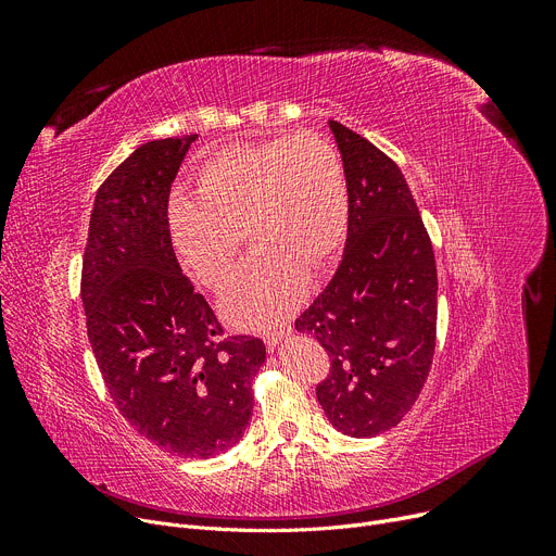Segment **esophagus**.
Returning a JSON list of instances; mask_svg holds the SVG:
<instances>
[{
    "label": "esophagus",
    "instance_id": "34e87169",
    "mask_svg": "<svg viewBox=\"0 0 556 556\" xmlns=\"http://www.w3.org/2000/svg\"><path fill=\"white\" fill-rule=\"evenodd\" d=\"M290 333H293V327H283V329H277V331H268L266 336H263V342H266L268 349H275L283 338H288Z\"/></svg>",
    "mask_w": 556,
    "mask_h": 556
}]
</instances>
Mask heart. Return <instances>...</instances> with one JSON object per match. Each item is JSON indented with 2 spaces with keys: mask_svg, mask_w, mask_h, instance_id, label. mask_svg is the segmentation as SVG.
Here are the masks:
<instances>
[{
  "mask_svg": "<svg viewBox=\"0 0 556 556\" xmlns=\"http://www.w3.org/2000/svg\"><path fill=\"white\" fill-rule=\"evenodd\" d=\"M195 195L173 193L166 223L175 252L198 281L220 288L245 231L256 243L223 295V313L243 329H268L304 300L308 273L340 250L349 191L336 146L315 132L237 143L195 170Z\"/></svg>",
  "mask_w": 556,
  "mask_h": 556,
  "instance_id": "b5f03b06",
  "label": "heart"
}]
</instances>
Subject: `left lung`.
Masks as SVG:
<instances>
[{
	"label": "left lung",
	"mask_w": 556,
	"mask_h": 556,
	"mask_svg": "<svg viewBox=\"0 0 556 556\" xmlns=\"http://www.w3.org/2000/svg\"><path fill=\"white\" fill-rule=\"evenodd\" d=\"M329 128L349 191L346 243L295 329L329 354L315 392L327 419L361 440L394 428L419 399L434 354L437 266L401 168L358 132Z\"/></svg>",
	"instance_id": "1"
}]
</instances>
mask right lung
I'll list each match as a JSON object with an SVG mask.
<instances>
[{"label":"right lung","mask_w":556,"mask_h":556,"mask_svg":"<svg viewBox=\"0 0 556 556\" xmlns=\"http://www.w3.org/2000/svg\"><path fill=\"white\" fill-rule=\"evenodd\" d=\"M195 139L141 143L108 175L90 216L80 298L116 410L157 448L207 459L243 437L266 344L225 336L175 258L168 193Z\"/></svg>","instance_id":"obj_1"}]
</instances>
